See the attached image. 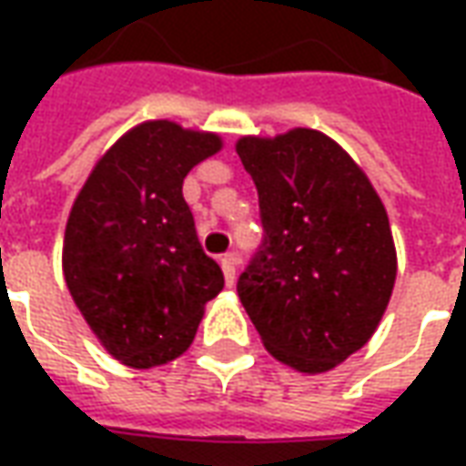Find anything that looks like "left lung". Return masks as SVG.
<instances>
[{"label": "left lung", "mask_w": 466, "mask_h": 466, "mask_svg": "<svg viewBox=\"0 0 466 466\" xmlns=\"http://www.w3.org/2000/svg\"><path fill=\"white\" fill-rule=\"evenodd\" d=\"M219 149L217 134L169 119L137 124L102 154L72 204L66 289L106 354L129 370L182 357L222 292V269L197 239L182 194L184 177Z\"/></svg>", "instance_id": "8db88e82"}]
</instances>
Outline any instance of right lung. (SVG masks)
Here are the masks:
<instances>
[{
	"label": "right lung",
	"mask_w": 466,
	"mask_h": 466,
	"mask_svg": "<svg viewBox=\"0 0 466 466\" xmlns=\"http://www.w3.org/2000/svg\"><path fill=\"white\" fill-rule=\"evenodd\" d=\"M237 154L264 227L237 282L242 307L274 360L324 374L370 342L387 312L397 279L387 212L317 129L242 137Z\"/></svg>",
	"instance_id": "add662e5"
}]
</instances>
